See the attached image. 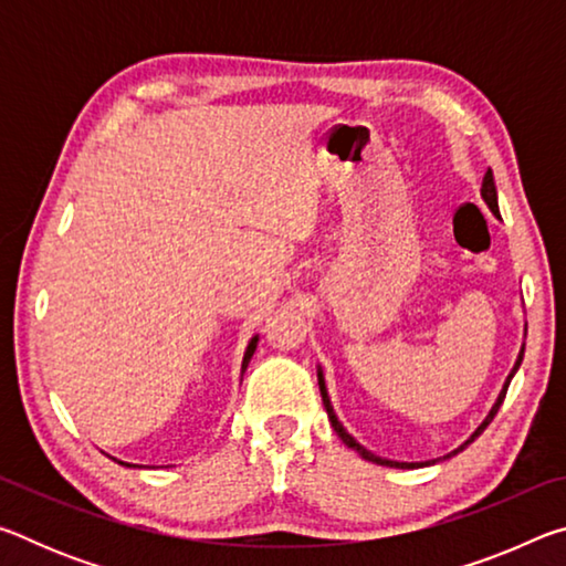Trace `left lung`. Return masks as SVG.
I'll return each mask as SVG.
<instances>
[{"mask_svg": "<svg viewBox=\"0 0 566 566\" xmlns=\"http://www.w3.org/2000/svg\"><path fill=\"white\" fill-rule=\"evenodd\" d=\"M482 197H484V202L490 205V209L492 212L500 217V207H496V187H494V175H492V169H486V175H484V181H482ZM522 357H524V349L520 352V359H516V364H514V369H512V375L506 377V381H504V389L500 391V397H496V401H494V407H492V411L490 415H486V419L482 421V424L476 427V432L467 439V442L459 447V449H454L452 454H459L462 452V449L467 447V444H472L474 439L484 432L486 427H490V421L494 419V415L496 411H500V407H502V401H504V397H506V389H510V381H512V377H514V371L520 369V364H522ZM317 377H319V391H322V401H324V409H327V415H329V421H332V427H334V432L339 434V439L344 444H347L349 449H354V452H359V457L361 459H367V462H375V464H381V467H395V469H417V467H424V464H429V462H391V459H381V457H377V454H371V452H367V449H364L357 439H354L347 429L342 427V421L337 419V415H334V409H332V401H329V397H327V387H324V377H322V369L317 371ZM452 454H447V457H452Z\"/></svg>", "mask_w": 566, "mask_h": 566, "instance_id": "1", "label": "left lung"}]
</instances>
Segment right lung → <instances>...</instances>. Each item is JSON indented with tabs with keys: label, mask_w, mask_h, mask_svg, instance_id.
I'll use <instances>...</instances> for the list:
<instances>
[{
	"label": "right lung",
	"mask_w": 566,
	"mask_h": 566,
	"mask_svg": "<svg viewBox=\"0 0 566 566\" xmlns=\"http://www.w3.org/2000/svg\"><path fill=\"white\" fill-rule=\"evenodd\" d=\"M254 349H256V337H252V342H249V347H247V352H244V361H242V371L247 369V364H249V359H252V354H254ZM119 464H124V462H119ZM127 467H132V464H127Z\"/></svg>",
	"instance_id": "add662e5"
}]
</instances>
